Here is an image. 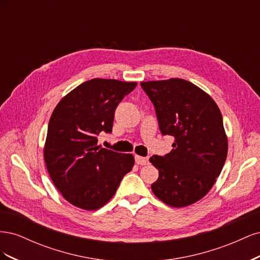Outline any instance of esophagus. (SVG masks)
<instances>
[{"label": "esophagus", "mask_w": 260, "mask_h": 260, "mask_svg": "<svg viewBox=\"0 0 260 260\" xmlns=\"http://www.w3.org/2000/svg\"><path fill=\"white\" fill-rule=\"evenodd\" d=\"M136 162L138 165H147L148 164V158H147V157H142V156L136 155Z\"/></svg>", "instance_id": "1"}]
</instances>
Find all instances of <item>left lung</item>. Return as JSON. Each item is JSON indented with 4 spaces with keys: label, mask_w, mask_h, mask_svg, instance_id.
Returning a JSON list of instances; mask_svg holds the SVG:
<instances>
[{
    "label": "left lung",
    "mask_w": 260,
    "mask_h": 260,
    "mask_svg": "<svg viewBox=\"0 0 260 260\" xmlns=\"http://www.w3.org/2000/svg\"><path fill=\"white\" fill-rule=\"evenodd\" d=\"M141 86L155 106L160 132L175 137L170 153L149 158L159 174L152 191L171 207L190 206L210 191L226 159L221 112L208 93L184 79Z\"/></svg>",
    "instance_id": "obj_1"
}]
</instances>
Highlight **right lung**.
Segmentation results:
<instances>
[{
  "label": "right lung",
  "instance_id": "add662e5",
  "mask_svg": "<svg viewBox=\"0 0 260 260\" xmlns=\"http://www.w3.org/2000/svg\"><path fill=\"white\" fill-rule=\"evenodd\" d=\"M137 82L95 78L78 85L54 108L43 149L46 169L66 201L85 210L103 207L135 165L132 154L98 145L112 132L117 105Z\"/></svg>",
  "mask_w": 260,
  "mask_h": 260
}]
</instances>
